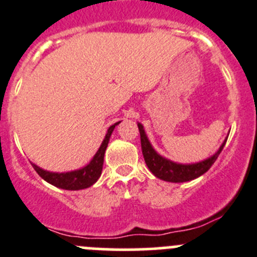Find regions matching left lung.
<instances>
[{"instance_id":"obj_1","label":"left lung","mask_w":257,"mask_h":257,"mask_svg":"<svg viewBox=\"0 0 257 257\" xmlns=\"http://www.w3.org/2000/svg\"><path fill=\"white\" fill-rule=\"evenodd\" d=\"M138 128L139 133H141L142 153H143L144 161H146V164L148 166L149 171H151L157 178L163 179V181L167 182H174V183L192 181V179L197 178V177L206 173V172L212 167V164L215 163L216 159L220 156V153L222 152L223 147H225L226 144L225 141L222 143V146L220 147V149L217 151V153H215L212 157L206 159V161H202L200 162V163L195 164H179L174 163V162L172 161H168V159L159 156V154L152 148L151 143H149L148 138H147L146 133H144L143 125H142L141 123H138Z\"/></svg>"}]
</instances>
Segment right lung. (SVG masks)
<instances>
[{
  "label": "right lung",
  "mask_w": 257,
  "mask_h": 257,
  "mask_svg": "<svg viewBox=\"0 0 257 257\" xmlns=\"http://www.w3.org/2000/svg\"><path fill=\"white\" fill-rule=\"evenodd\" d=\"M119 123H120V121L113 124V125L108 129V133H106L100 148L98 149V152H96L94 158L90 161V163H89L88 166L84 167V168L78 169V171L66 172V173H52V172L44 171V169L35 166V164H32V167H34L35 171L37 172V174H39L42 179H45L46 182L51 183L52 186L59 187V188L69 189V191H78V189H84L93 186V184L98 181V178L101 174V171H103L104 154H105V149L106 147H108L109 138H110L115 125H118Z\"/></svg>",
  "instance_id": "obj_1"
}]
</instances>
